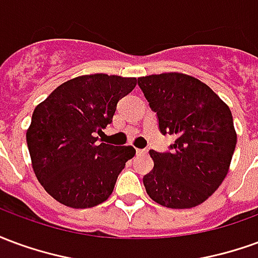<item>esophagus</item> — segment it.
<instances>
[{
    "label": "esophagus",
    "mask_w": 258,
    "mask_h": 258,
    "mask_svg": "<svg viewBox=\"0 0 258 258\" xmlns=\"http://www.w3.org/2000/svg\"><path fill=\"white\" fill-rule=\"evenodd\" d=\"M146 149H137V155H138V156H141V155H146Z\"/></svg>",
    "instance_id": "1"
}]
</instances>
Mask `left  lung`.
Returning a JSON list of instances; mask_svg holds the SVG:
<instances>
[{"label": "left lung", "instance_id": "left-lung-1", "mask_svg": "<svg viewBox=\"0 0 258 258\" xmlns=\"http://www.w3.org/2000/svg\"><path fill=\"white\" fill-rule=\"evenodd\" d=\"M138 85L157 114L162 134L175 135L170 151H149L153 170L146 194L170 209H190L227 177L236 146L232 113L209 85L182 73L152 74Z\"/></svg>", "mask_w": 258, "mask_h": 258}]
</instances>
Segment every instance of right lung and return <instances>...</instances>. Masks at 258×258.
<instances>
[{
    "instance_id": "add662e5",
    "label": "right lung",
    "mask_w": 258,
    "mask_h": 258,
    "mask_svg": "<svg viewBox=\"0 0 258 258\" xmlns=\"http://www.w3.org/2000/svg\"><path fill=\"white\" fill-rule=\"evenodd\" d=\"M135 85V77L80 76L36 106L26 133L31 164L40 184L59 203L88 209L112 195L135 149L96 144L95 135L112 123L117 102Z\"/></svg>"
}]
</instances>
